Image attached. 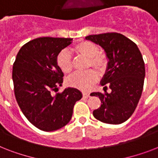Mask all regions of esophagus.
Masks as SVG:
<instances>
[{
  "instance_id": "esophagus-1",
  "label": "esophagus",
  "mask_w": 158,
  "mask_h": 158,
  "mask_svg": "<svg viewBox=\"0 0 158 158\" xmlns=\"http://www.w3.org/2000/svg\"><path fill=\"white\" fill-rule=\"evenodd\" d=\"M89 96H90V94H89V93H87V92H83V97H84V98H88Z\"/></svg>"
}]
</instances>
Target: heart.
Listing matches in <instances>:
<instances>
[{"label":"heart","instance_id":"heart-1","mask_svg":"<svg viewBox=\"0 0 158 158\" xmlns=\"http://www.w3.org/2000/svg\"><path fill=\"white\" fill-rule=\"evenodd\" d=\"M76 54L88 57L87 66H93L94 69L102 72L106 65V56L99 51L98 46L90 41H81L76 43L73 48ZM56 64L62 72L69 74L72 71V56L67 50H62L56 56ZM98 79V74L93 69L84 72H78L72 74L67 79L69 86L78 88L82 90H89Z\"/></svg>","mask_w":158,"mask_h":158}]
</instances>
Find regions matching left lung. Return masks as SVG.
<instances>
[{
  "mask_svg": "<svg viewBox=\"0 0 158 158\" xmlns=\"http://www.w3.org/2000/svg\"><path fill=\"white\" fill-rule=\"evenodd\" d=\"M85 39L105 51L108 62L101 85L111 89L110 94L105 90L104 94L92 93L101 100V106L93 115L103 123L121 124L132 115L142 95L145 77L142 54L134 42L120 33L89 35Z\"/></svg>",
  "mask_w": 158,
  "mask_h": 158,
  "instance_id": "1",
  "label": "left lung"
}]
</instances>
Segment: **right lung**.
Segmentation results:
<instances>
[{
	"label": "right lung",
	"mask_w": 158,
	"mask_h": 158,
	"mask_svg": "<svg viewBox=\"0 0 158 158\" xmlns=\"http://www.w3.org/2000/svg\"><path fill=\"white\" fill-rule=\"evenodd\" d=\"M71 42L72 38H36L20 48L14 62L16 101L29 122L43 131L66 125L71 120L74 104L82 98L81 92L74 88L52 94L63 83L64 74L56 64L57 55Z\"/></svg>",
	"instance_id": "right-lung-1"
}]
</instances>
